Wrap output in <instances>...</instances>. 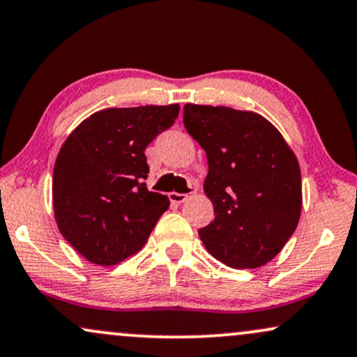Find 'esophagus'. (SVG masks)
Here are the masks:
<instances>
[{"label":"esophagus","mask_w":357,"mask_h":357,"mask_svg":"<svg viewBox=\"0 0 357 357\" xmlns=\"http://www.w3.org/2000/svg\"><path fill=\"white\" fill-rule=\"evenodd\" d=\"M194 192V189H192ZM191 192V194H192ZM169 199L171 202H176V204H183L184 201L189 199V194H179V192H169Z\"/></svg>","instance_id":"1"}]
</instances>
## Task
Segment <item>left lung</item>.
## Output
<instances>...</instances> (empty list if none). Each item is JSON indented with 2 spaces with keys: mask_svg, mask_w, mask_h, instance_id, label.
Returning <instances> with one entry per match:
<instances>
[{
  "mask_svg": "<svg viewBox=\"0 0 357 357\" xmlns=\"http://www.w3.org/2000/svg\"><path fill=\"white\" fill-rule=\"evenodd\" d=\"M183 116L209 165L204 192L215 218L199 229L201 241L229 267H261L298 225L301 173L295 153L254 112L186 103Z\"/></svg>",
  "mask_w": 357,
  "mask_h": 357,
  "instance_id": "obj_1",
  "label": "left lung"
}]
</instances>
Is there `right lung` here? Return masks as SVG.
I'll return each instance as SVG.
<instances>
[{
    "mask_svg": "<svg viewBox=\"0 0 357 357\" xmlns=\"http://www.w3.org/2000/svg\"><path fill=\"white\" fill-rule=\"evenodd\" d=\"M179 105L107 108L84 120L59 151L54 215L67 242L97 265H115L145 245L169 207L148 191L145 150L178 119Z\"/></svg>",
    "mask_w": 357,
    "mask_h": 357,
    "instance_id": "right-lung-1",
    "label": "right lung"
}]
</instances>
